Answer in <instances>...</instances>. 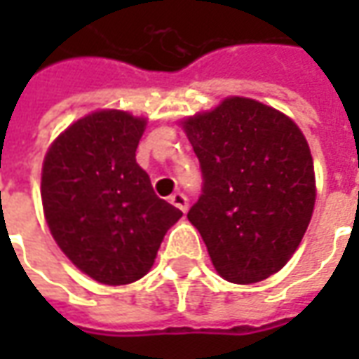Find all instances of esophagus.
Segmentation results:
<instances>
[{
	"mask_svg": "<svg viewBox=\"0 0 359 359\" xmlns=\"http://www.w3.org/2000/svg\"><path fill=\"white\" fill-rule=\"evenodd\" d=\"M169 200H171L172 205H175V208H179L180 211L188 210V198L182 194V192H175V194H172Z\"/></svg>",
	"mask_w": 359,
	"mask_h": 359,
	"instance_id": "obj_1",
	"label": "esophagus"
}]
</instances>
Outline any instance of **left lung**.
<instances>
[{"label":"left lung","instance_id":"left-lung-1","mask_svg":"<svg viewBox=\"0 0 359 359\" xmlns=\"http://www.w3.org/2000/svg\"><path fill=\"white\" fill-rule=\"evenodd\" d=\"M182 126L203 179L188 221L213 267L236 285L271 277L300 246L313 213L316 175L304 134L248 97H226Z\"/></svg>","mask_w":359,"mask_h":359}]
</instances>
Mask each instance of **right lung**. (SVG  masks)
Masks as SVG:
<instances>
[{"instance_id": "obj_1", "label": "right lung", "mask_w": 359, "mask_h": 359, "mask_svg": "<svg viewBox=\"0 0 359 359\" xmlns=\"http://www.w3.org/2000/svg\"><path fill=\"white\" fill-rule=\"evenodd\" d=\"M146 118L95 111L59 134L42 167V203L53 238L102 285H128L154 265L182 211L157 198L136 163Z\"/></svg>"}]
</instances>
